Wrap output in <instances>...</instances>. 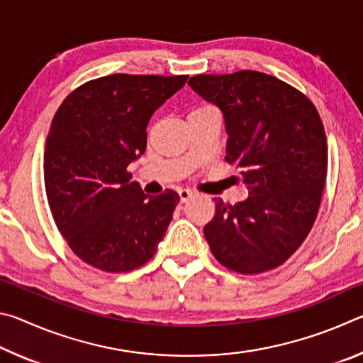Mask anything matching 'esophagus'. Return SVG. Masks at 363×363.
<instances>
[{
    "mask_svg": "<svg viewBox=\"0 0 363 363\" xmlns=\"http://www.w3.org/2000/svg\"><path fill=\"white\" fill-rule=\"evenodd\" d=\"M194 196V192L192 190H189V189H182V190H179V199H181V203H187V201L192 199Z\"/></svg>",
    "mask_w": 363,
    "mask_h": 363,
    "instance_id": "obj_1",
    "label": "esophagus"
}]
</instances>
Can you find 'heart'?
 <instances>
[{"label": "heart", "instance_id": "1", "mask_svg": "<svg viewBox=\"0 0 363 363\" xmlns=\"http://www.w3.org/2000/svg\"><path fill=\"white\" fill-rule=\"evenodd\" d=\"M211 110H214V107L208 106V104H201V106H196L192 112L190 113H200V112H211Z\"/></svg>", "mask_w": 363, "mask_h": 363}]
</instances>
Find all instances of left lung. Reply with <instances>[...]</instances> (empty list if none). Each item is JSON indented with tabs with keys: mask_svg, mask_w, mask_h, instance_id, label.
I'll return each instance as SVG.
<instances>
[{
	"mask_svg": "<svg viewBox=\"0 0 363 363\" xmlns=\"http://www.w3.org/2000/svg\"><path fill=\"white\" fill-rule=\"evenodd\" d=\"M224 115L225 162L240 169L248 199L216 200L203 233L227 269L255 275L279 267L306 240L327 179V136L307 97L267 73L189 79Z\"/></svg>",
	"mask_w": 363,
	"mask_h": 363,
	"instance_id": "obj_1",
	"label": "left lung"
}]
</instances>
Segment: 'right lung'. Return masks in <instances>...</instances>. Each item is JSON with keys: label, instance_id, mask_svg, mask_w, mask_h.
Segmentation results:
<instances>
[{"label": "right lung", "instance_id": "add662e5", "mask_svg": "<svg viewBox=\"0 0 363 363\" xmlns=\"http://www.w3.org/2000/svg\"><path fill=\"white\" fill-rule=\"evenodd\" d=\"M187 75H115L84 83L54 115L45 186L57 229L79 259L130 272L152 259L179 195L149 196L128 167L145 152L147 125Z\"/></svg>", "mask_w": 363, "mask_h": 363}]
</instances>
